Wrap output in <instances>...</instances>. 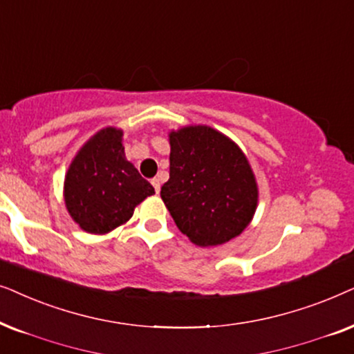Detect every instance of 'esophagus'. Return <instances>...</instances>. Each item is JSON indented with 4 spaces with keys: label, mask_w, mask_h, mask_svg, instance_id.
I'll return each instance as SVG.
<instances>
[{
    "label": "esophagus",
    "mask_w": 354,
    "mask_h": 354,
    "mask_svg": "<svg viewBox=\"0 0 354 354\" xmlns=\"http://www.w3.org/2000/svg\"><path fill=\"white\" fill-rule=\"evenodd\" d=\"M152 185H153V187H155V192H160V178H153L152 180Z\"/></svg>",
    "instance_id": "34e87169"
}]
</instances>
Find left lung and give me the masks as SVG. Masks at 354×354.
Wrapping results in <instances>:
<instances>
[{"instance_id":"left-lung-1","label":"left lung","mask_w":354,"mask_h":354,"mask_svg":"<svg viewBox=\"0 0 354 354\" xmlns=\"http://www.w3.org/2000/svg\"><path fill=\"white\" fill-rule=\"evenodd\" d=\"M169 180L160 196L174 223L201 248L239 236L256 214L259 186L239 145L207 124L168 133Z\"/></svg>"}]
</instances>
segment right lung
I'll use <instances>...</instances> for the list:
<instances>
[{"instance_id":"1","label":"right lung","mask_w":354,"mask_h":354,"mask_svg":"<svg viewBox=\"0 0 354 354\" xmlns=\"http://www.w3.org/2000/svg\"><path fill=\"white\" fill-rule=\"evenodd\" d=\"M153 186L126 158L122 129L108 126L92 136L71 162L63 197L68 214L86 233L106 234L124 225Z\"/></svg>"}]
</instances>
